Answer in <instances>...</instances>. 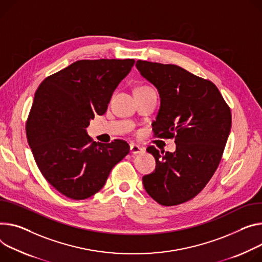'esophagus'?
<instances>
[{
    "label": "esophagus",
    "mask_w": 262,
    "mask_h": 262,
    "mask_svg": "<svg viewBox=\"0 0 262 262\" xmlns=\"http://www.w3.org/2000/svg\"><path fill=\"white\" fill-rule=\"evenodd\" d=\"M129 150H130V154H133V155H139V154L144 152L145 149H144V147H141V146H139V145L130 144Z\"/></svg>",
    "instance_id": "obj_1"
}]
</instances>
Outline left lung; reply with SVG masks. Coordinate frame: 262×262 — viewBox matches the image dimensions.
<instances>
[{
  "instance_id": "8db88e82",
  "label": "left lung",
  "mask_w": 262,
  "mask_h": 262,
  "mask_svg": "<svg viewBox=\"0 0 262 262\" xmlns=\"http://www.w3.org/2000/svg\"><path fill=\"white\" fill-rule=\"evenodd\" d=\"M141 76L158 90L156 136L174 138L176 150L147 148L156 169L142 178L160 205L176 206L198 195L215 172L231 129V111L216 85L176 64L138 60Z\"/></svg>"
}]
</instances>
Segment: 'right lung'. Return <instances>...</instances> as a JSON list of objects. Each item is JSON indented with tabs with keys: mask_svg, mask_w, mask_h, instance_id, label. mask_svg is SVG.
Wrapping results in <instances>:
<instances>
[{
	"mask_svg": "<svg viewBox=\"0 0 262 262\" xmlns=\"http://www.w3.org/2000/svg\"><path fill=\"white\" fill-rule=\"evenodd\" d=\"M134 59L78 60L47 77L35 92L26 124L38 169L58 192L84 200L104 186L114 166L128 152L122 140L93 142L86 127L103 115Z\"/></svg>",
	"mask_w": 262,
	"mask_h": 262,
	"instance_id": "add662e5",
	"label": "right lung"
}]
</instances>
